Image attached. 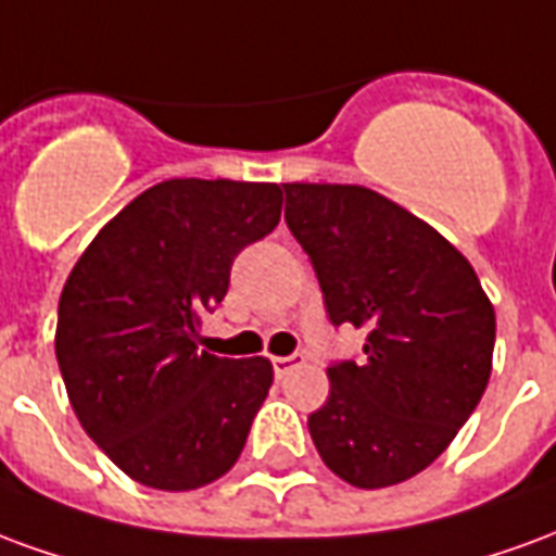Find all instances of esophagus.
Returning a JSON list of instances; mask_svg holds the SVG:
<instances>
[{"label": "esophagus", "instance_id": "34e87169", "mask_svg": "<svg viewBox=\"0 0 556 556\" xmlns=\"http://www.w3.org/2000/svg\"><path fill=\"white\" fill-rule=\"evenodd\" d=\"M298 363H303V354H289V357H274V372H277V378H286L291 366H298Z\"/></svg>", "mask_w": 556, "mask_h": 556}]
</instances>
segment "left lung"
Wrapping results in <instances>:
<instances>
[{
  "label": "left lung",
  "mask_w": 556,
  "mask_h": 556,
  "mask_svg": "<svg viewBox=\"0 0 556 556\" xmlns=\"http://www.w3.org/2000/svg\"><path fill=\"white\" fill-rule=\"evenodd\" d=\"M333 325L366 330L361 363L327 369L315 450L354 489H387L438 458L485 393L494 306L465 255L361 184H282Z\"/></svg>",
  "instance_id": "obj_1"
}]
</instances>
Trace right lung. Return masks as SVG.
<instances>
[{
	"instance_id": "right-lung-1",
	"label": "right lung",
	"mask_w": 556,
	"mask_h": 556,
	"mask_svg": "<svg viewBox=\"0 0 556 556\" xmlns=\"http://www.w3.org/2000/svg\"><path fill=\"white\" fill-rule=\"evenodd\" d=\"M279 214V184L169 178L122 207L67 277L55 361L71 408L148 489H202L241 455L274 366L195 342L229 291L235 255L277 229Z\"/></svg>"
}]
</instances>
